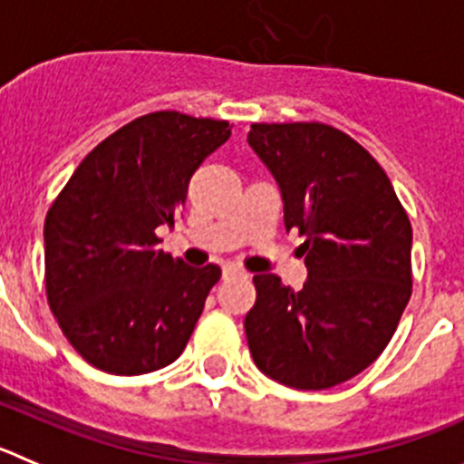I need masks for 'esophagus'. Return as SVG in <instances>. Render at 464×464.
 <instances>
[{
  "label": "esophagus",
  "instance_id": "obj_1",
  "mask_svg": "<svg viewBox=\"0 0 464 464\" xmlns=\"http://www.w3.org/2000/svg\"><path fill=\"white\" fill-rule=\"evenodd\" d=\"M222 276L224 279H231V276H245V272L236 266H224L222 267Z\"/></svg>",
  "mask_w": 464,
  "mask_h": 464
}]
</instances>
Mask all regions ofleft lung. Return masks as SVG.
Instances as JSON below:
<instances>
[{
  "label": "left lung",
  "mask_w": 464,
  "mask_h": 464,
  "mask_svg": "<svg viewBox=\"0 0 464 464\" xmlns=\"http://www.w3.org/2000/svg\"><path fill=\"white\" fill-rule=\"evenodd\" d=\"M246 141L279 183L309 270L302 291L254 276L249 350L285 387H336L380 357L412 295L408 212L373 155L332 125L254 123Z\"/></svg>",
  "instance_id": "obj_1"
}]
</instances>
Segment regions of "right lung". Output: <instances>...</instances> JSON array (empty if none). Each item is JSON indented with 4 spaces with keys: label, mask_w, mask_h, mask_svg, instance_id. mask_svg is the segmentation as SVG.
Listing matches in <instances>:
<instances>
[{
    "label": "right lung",
    "mask_w": 464,
    "mask_h": 464,
    "mask_svg": "<svg viewBox=\"0 0 464 464\" xmlns=\"http://www.w3.org/2000/svg\"><path fill=\"white\" fill-rule=\"evenodd\" d=\"M231 137L228 121L153 111L80 162L45 218V291L56 323L95 369L141 375L180 357L218 266L158 249L192 173Z\"/></svg>",
    "instance_id": "right-lung-1"
}]
</instances>
